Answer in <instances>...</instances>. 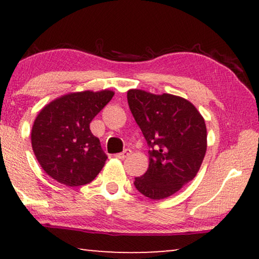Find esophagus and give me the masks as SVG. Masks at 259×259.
Masks as SVG:
<instances>
[{
  "label": "esophagus",
  "instance_id": "esophagus-1",
  "mask_svg": "<svg viewBox=\"0 0 259 259\" xmlns=\"http://www.w3.org/2000/svg\"><path fill=\"white\" fill-rule=\"evenodd\" d=\"M131 153H132V151H131V150H125L123 152H121V153L115 154V157L118 159H125V158L128 157Z\"/></svg>",
  "mask_w": 259,
  "mask_h": 259
}]
</instances>
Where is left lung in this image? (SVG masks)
<instances>
[{"mask_svg": "<svg viewBox=\"0 0 259 259\" xmlns=\"http://www.w3.org/2000/svg\"><path fill=\"white\" fill-rule=\"evenodd\" d=\"M127 101L150 147L148 169L134 186L151 199H164L199 171L206 153L205 121L190 101L172 94L130 90Z\"/></svg>", "mask_w": 259, "mask_h": 259, "instance_id": "8db88e82", "label": "left lung"}]
</instances>
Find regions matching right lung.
Masks as SVG:
<instances>
[{"mask_svg":"<svg viewBox=\"0 0 259 259\" xmlns=\"http://www.w3.org/2000/svg\"><path fill=\"white\" fill-rule=\"evenodd\" d=\"M113 95L107 90L77 92L41 109L31 128V146L49 177L63 185L81 186L99 175L107 155L90 123Z\"/></svg>","mask_w":259,"mask_h":259,"instance_id":"right-lung-1","label":"right lung"}]
</instances>
